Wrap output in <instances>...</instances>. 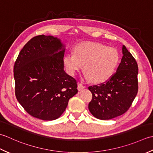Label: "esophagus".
I'll list each match as a JSON object with an SVG mask.
<instances>
[{"mask_svg":"<svg viewBox=\"0 0 153 153\" xmlns=\"http://www.w3.org/2000/svg\"><path fill=\"white\" fill-rule=\"evenodd\" d=\"M85 88V86H84L82 83H80V82L78 83V88H78V90H79V91H80V90H81L84 89Z\"/></svg>","mask_w":153,"mask_h":153,"instance_id":"1","label":"esophagus"}]
</instances>
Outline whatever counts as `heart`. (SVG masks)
<instances>
[{"label":"heart","instance_id":"obj_1","mask_svg":"<svg viewBox=\"0 0 153 153\" xmlns=\"http://www.w3.org/2000/svg\"><path fill=\"white\" fill-rule=\"evenodd\" d=\"M120 55L116 49L95 42H84L77 45L73 53L63 59L67 72L74 75L82 69L87 79L102 83L113 75L119 63Z\"/></svg>","mask_w":153,"mask_h":153}]
</instances>
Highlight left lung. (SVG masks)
Listing matches in <instances>:
<instances>
[{
  "label": "left lung",
  "instance_id": "left-lung-1",
  "mask_svg": "<svg viewBox=\"0 0 153 153\" xmlns=\"http://www.w3.org/2000/svg\"><path fill=\"white\" fill-rule=\"evenodd\" d=\"M122 51L116 72L105 82L88 87L92 94L88 109L99 120H111L126 113L137 94V63L125 45Z\"/></svg>",
  "mask_w": 153,
  "mask_h": 153
}]
</instances>
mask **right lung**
Returning <instances> with one entry per match:
<instances>
[{
  "label": "right lung",
  "mask_w": 153,
  "mask_h": 153,
  "mask_svg": "<svg viewBox=\"0 0 153 153\" xmlns=\"http://www.w3.org/2000/svg\"><path fill=\"white\" fill-rule=\"evenodd\" d=\"M65 48L57 37L37 36L27 42L14 65L15 95L30 116L51 121L78 92L75 79L64 71Z\"/></svg>",
  "instance_id": "add662e5"
}]
</instances>
